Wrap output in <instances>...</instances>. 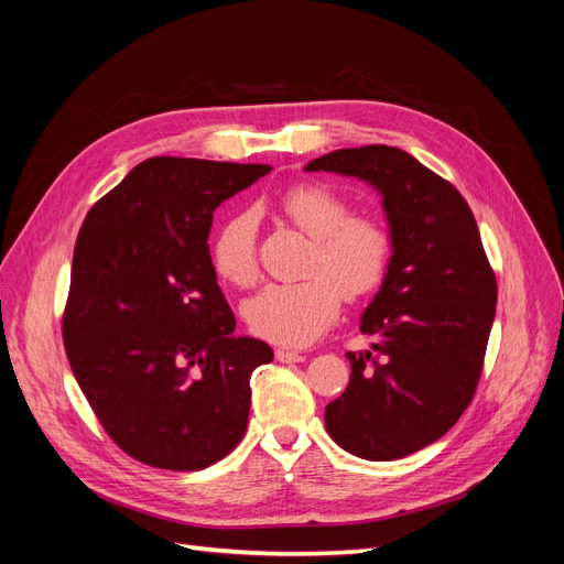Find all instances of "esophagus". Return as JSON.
<instances>
[{
  "instance_id": "esophagus-1",
  "label": "esophagus",
  "mask_w": 564,
  "mask_h": 564,
  "mask_svg": "<svg viewBox=\"0 0 564 564\" xmlns=\"http://www.w3.org/2000/svg\"><path fill=\"white\" fill-rule=\"evenodd\" d=\"M275 357L280 362H286V365H292V362H303L305 360V355L303 352H296V350H286V348H280V350H275Z\"/></svg>"
}]
</instances>
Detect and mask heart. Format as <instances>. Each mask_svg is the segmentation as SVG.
I'll return each instance as SVG.
<instances>
[{
  "label": "heart",
  "instance_id": "obj_1",
  "mask_svg": "<svg viewBox=\"0 0 564 564\" xmlns=\"http://www.w3.org/2000/svg\"><path fill=\"white\" fill-rule=\"evenodd\" d=\"M278 207L315 240L308 261L313 275L263 286L242 305V315L253 334L272 344L308 346L336 322L344 294L360 299L383 282L392 242L379 220L350 216L348 199L322 183L289 187ZM256 228L259 224L251 212H235L218 226L212 240V263L218 278L235 286L256 282Z\"/></svg>",
  "mask_w": 564,
  "mask_h": 564
}]
</instances>
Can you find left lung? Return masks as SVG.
Masks as SVG:
<instances>
[{
    "label": "left lung",
    "instance_id": "obj_1",
    "mask_svg": "<svg viewBox=\"0 0 564 564\" xmlns=\"http://www.w3.org/2000/svg\"><path fill=\"white\" fill-rule=\"evenodd\" d=\"M369 183L383 197L392 256L360 329L371 350L346 352L350 383L324 409L340 449L392 460L433 445L470 404L497 313V280L468 202L390 145L334 150L305 164Z\"/></svg>",
    "mask_w": 564,
    "mask_h": 564
}]
</instances>
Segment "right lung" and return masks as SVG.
I'll list each match as a JSON object with an SVG mask.
<instances>
[{
	"label": "right lung",
	"mask_w": 564,
	"mask_h": 564,
	"mask_svg": "<svg viewBox=\"0 0 564 564\" xmlns=\"http://www.w3.org/2000/svg\"><path fill=\"white\" fill-rule=\"evenodd\" d=\"M268 172L150 158L84 218L63 344L100 425L141 464L202 470L247 431L251 371L272 350L232 334L207 240L218 204Z\"/></svg>",
	"instance_id": "add662e5"
}]
</instances>
